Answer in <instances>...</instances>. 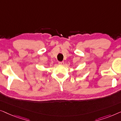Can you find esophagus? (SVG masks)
Listing matches in <instances>:
<instances>
[{"instance_id": "34e87169", "label": "esophagus", "mask_w": 121, "mask_h": 121, "mask_svg": "<svg viewBox=\"0 0 121 121\" xmlns=\"http://www.w3.org/2000/svg\"><path fill=\"white\" fill-rule=\"evenodd\" d=\"M59 64L60 65H62L64 64V61H59Z\"/></svg>"}]
</instances>
